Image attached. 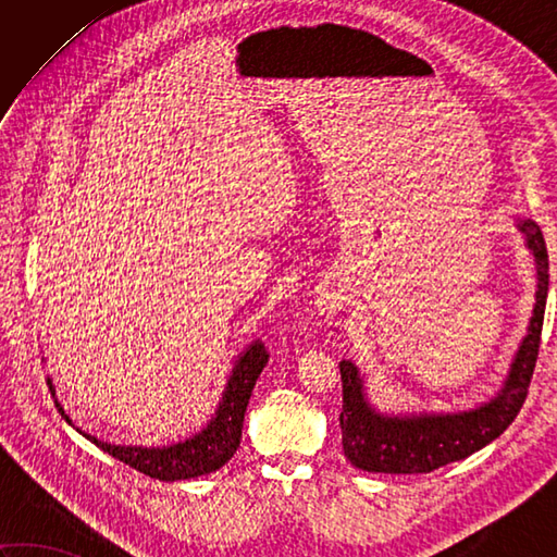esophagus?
Masks as SVG:
<instances>
[{
    "mask_svg": "<svg viewBox=\"0 0 557 557\" xmlns=\"http://www.w3.org/2000/svg\"><path fill=\"white\" fill-rule=\"evenodd\" d=\"M347 306V297L339 289H323L315 299V309L321 315H333Z\"/></svg>",
    "mask_w": 557,
    "mask_h": 557,
    "instance_id": "obj_1",
    "label": "esophagus"
}]
</instances>
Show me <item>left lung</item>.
<instances>
[{"mask_svg":"<svg viewBox=\"0 0 557 557\" xmlns=\"http://www.w3.org/2000/svg\"><path fill=\"white\" fill-rule=\"evenodd\" d=\"M517 230L534 256L536 301L503 387L474 409L387 413L371 405L359 366L339 361L342 447L354 467L373 474H429L479 453L515 421L534 375L548 297V251L541 227L534 220L517 218Z\"/></svg>","mask_w":557,"mask_h":557,"instance_id":"left-lung-1","label":"left lung"}]
</instances>
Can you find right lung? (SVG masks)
<instances>
[{
	"label": "right lung",
	"mask_w": 557,
	"mask_h": 557,
	"mask_svg": "<svg viewBox=\"0 0 557 557\" xmlns=\"http://www.w3.org/2000/svg\"><path fill=\"white\" fill-rule=\"evenodd\" d=\"M270 354L265 351V345L260 339H253L239 357H236L232 373L224 385V393L220 405L212 413L206 429H200L196 435L186 437L182 443H174L168 447H144V445H112L98 441L96 435L78 431L83 437H88L90 443H96L102 453L112 455L114 459L124 461V465L134 467L140 474L160 481H186L212 474L220 467L227 465L234 457L236 447L242 443V429H244V413L251 399L253 385L258 381L260 371L265 369ZM50 393L54 397V385L47 377ZM54 405L62 413V419L71 423L66 417L64 407L54 399ZM74 425V423H71Z\"/></svg>",
	"instance_id": "1"
}]
</instances>
